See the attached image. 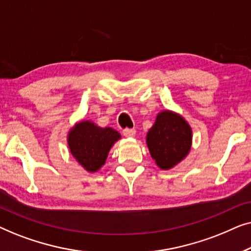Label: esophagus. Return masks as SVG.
<instances>
[{
	"label": "esophagus",
	"mask_w": 251,
	"mask_h": 251,
	"mask_svg": "<svg viewBox=\"0 0 251 251\" xmlns=\"http://www.w3.org/2000/svg\"><path fill=\"white\" fill-rule=\"evenodd\" d=\"M123 136L128 137V138H132L136 136V130L135 129H125L123 130Z\"/></svg>",
	"instance_id": "esophagus-1"
}]
</instances>
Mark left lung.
<instances>
[{"instance_id":"8db88e82","label":"left lung","mask_w":251,"mask_h":251,"mask_svg":"<svg viewBox=\"0 0 251 251\" xmlns=\"http://www.w3.org/2000/svg\"><path fill=\"white\" fill-rule=\"evenodd\" d=\"M192 138L190 123L178 113L164 109L157 113L155 122L147 131L146 144L156 166L169 170L188 155Z\"/></svg>"}]
</instances>
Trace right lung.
Segmentation results:
<instances>
[{"label":"right lung","instance_id":"1","mask_svg":"<svg viewBox=\"0 0 251 251\" xmlns=\"http://www.w3.org/2000/svg\"><path fill=\"white\" fill-rule=\"evenodd\" d=\"M121 139L116 130L101 128L90 120L75 123L67 133L72 156L88 173H97L104 166L113 145Z\"/></svg>","mask_w":251,"mask_h":251}]
</instances>
